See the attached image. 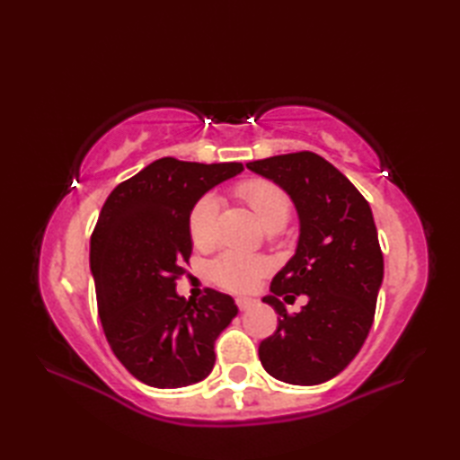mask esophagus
Returning <instances> with one entry per match:
<instances>
[{"mask_svg":"<svg viewBox=\"0 0 460 460\" xmlns=\"http://www.w3.org/2000/svg\"><path fill=\"white\" fill-rule=\"evenodd\" d=\"M235 305L239 310H249L251 306H255V300L252 298H237Z\"/></svg>","mask_w":460,"mask_h":460,"instance_id":"obj_1","label":"esophagus"}]
</instances>
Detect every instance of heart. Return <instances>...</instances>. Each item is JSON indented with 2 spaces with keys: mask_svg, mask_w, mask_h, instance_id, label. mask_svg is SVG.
<instances>
[{
  "mask_svg": "<svg viewBox=\"0 0 460 460\" xmlns=\"http://www.w3.org/2000/svg\"><path fill=\"white\" fill-rule=\"evenodd\" d=\"M237 199L257 215L267 231H279L285 227L292 213V201L285 190L267 180H247L235 188ZM217 221L219 201L215 195H203L190 211L188 229L191 243L199 251H209L217 245ZM211 279L215 285L229 292H249L269 272V261L259 255L227 251L211 262Z\"/></svg>",
  "mask_w": 460,
  "mask_h": 460,
  "instance_id": "heart-1",
  "label": "heart"
}]
</instances>
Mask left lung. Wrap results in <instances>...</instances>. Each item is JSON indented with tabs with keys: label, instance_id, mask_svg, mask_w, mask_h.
<instances>
[{
	"label": "left lung",
	"instance_id": "1",
	"mask_svg": "<svg viewBox=\"0 0 460 460\" xmlns=\"http://www.w3.org/2000/svg\"><path fill=\"white\" fill-rule=\"evenodd\" d=\"M247 168L279 183L300 217L296 255L262 298L279 324L261 341V364L285 384H324L356 358L374 324L384 279L374 215L356 185L314 152L272 155ZM300 294L309 302L290 315L279 296L292 302Z\"/></svg>",
	"mask_w": 460,
	"mask_h": 460
}]
</instances>
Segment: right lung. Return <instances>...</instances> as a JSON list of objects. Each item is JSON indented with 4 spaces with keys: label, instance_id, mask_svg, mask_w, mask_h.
Listing matches in <instances>:
<instances>
[{
    "label": "right lung",
    "instance_id": "right-lung-1",
    "mask_svg": "<svg viewBox=\"0 0 460 460\" xmlns=\"http://www.w3.org/2000/svg\"><path fill=\"white\" fill-rule=\"evenodd\" d=\"M243 164L160 158L106 198L91 235V270L104 336L142 384L175 389L209 376L213 344L237 316L229 295L185 300L175 282L190 265V211Z\"/></svg>",
    "mask_w": 460,
    "mask_h": 460
}]
</instances>
